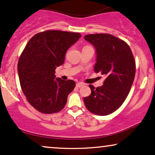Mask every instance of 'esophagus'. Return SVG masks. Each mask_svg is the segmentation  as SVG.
Listing matches in <instances>:
<instances>
[{
    "label": "esophagus",
    "mask_w": 155,
    "mask_h": 155,
    "mask_svg": "<svg viewBox=\"0 0 155 155\" xmlns=\"http://www.w3.org/2000/svg\"><path fill=\"white\" fill-rule=\"evenodd\" d=\"M84 85H85V84H84L83 82H78V83L76 84V87H81Z\"/></svg>",
    "instance_id": "1"
}]
</instances>
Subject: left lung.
Listing matches in <instances>:
<instances>
[{"instance_id":"obj_1","label":"left lung","mask_w":155,"mask_h":155,"mask_svg":"<svg viewBox=\"0 0 155 155\" xmlns=\"http://www.w3.org/2000/svg\"><path fill=\"white\" fill-rule=\"evenodd\" d=\"M96 50L95 73L106 78L103 85H90L91 94L84 97L87 109L97 115H107L117 110L127 97L133 83L136 66L130 46L110 34L84 36Z\"/></svg>"}]
</instances>
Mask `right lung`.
<instances>
[{"label": "right lung", "instance_id": "right-lung-1", "mask_svg": "<svg viewBox=\"0 0 155 155\" xmlns=\"http://www.w3.org/2000/svg\"><path fill=\"white\" fill-rule=\"evenodd\" d=\"M81 34L46 31L35 34L28 41L18 63L20 84L28 102L44 114L63 110L75 81L55 78V69L63 65L65 53Z\"/></svg>", "mask_w": 155, "mask_h": 155}]
</instances>
